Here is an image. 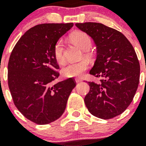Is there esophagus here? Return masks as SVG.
<instances>
[{"label": "esophagus", "mask_w": 146, "mask_h": 146, "mask_svg": "<svg viewBox=\"0 0 146 146\" xmlns=\"http://www.w3.org/2000/svg\"><path fill=\"white\" fill-rule=\"evenodd\" d=\"M75 81L76 82H80L82 81V80L80 78H79V77H77V78H75Z\"/></svg>", "instance_id": "esophagus-1"}]
</instances>
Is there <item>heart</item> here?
<instances>
[{"instance_id": "1", "label": "heart", "mask_w": 146, "mask_h": 146, "mask_svg": "<svg viewBox=\"0 0 146 146\" xmlns=\"http://www.w3.org/2000/svg\"><path fill=\"white\" fill-rule=\"evenodd\" d=\"M70 38L84 50L85 55L91 56V52L89 51L92 45L91 37L85 32L77 31L72 33ZM53 55L56 61L59 64H63L65 61L64 55V43L62 39L58 40L53 47ZM89 63L86 60H81L77 62L66 63L61 69L62 74L66 77H81L85 72L88 69Z\"/></svg>"}]
</instances>
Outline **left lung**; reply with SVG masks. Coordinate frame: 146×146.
Instances as JSON below:
<instances>
[{
    "instance_id": "1",
    "label": "left lung",
    "mask_w": 146,
    "mask_h": 146,
    "mask_svg": "<svg viewBox=\"0 0 146 146\" xmlns=\"http://www.w3.org/2000/svg\"><path fill=\"white\" fill-rule=\"evenodd\" d=\"M75 25L90 36L97 47V58L90 74L99 81L88 82L86 108L102 119L119 115L131 104L139 85L140 67L135 49L123 33L102 23Z\"/></svg>"
}]
</instances>
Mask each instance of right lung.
Here are the masks:
<instances>
[{
  "label": "right lung",
  "mask_w": 146,
  "mask_h": 146,
  "mask_svg": "<svg viewBox=\"0 0 146 146\" xmlns=\"http://www.w3.org/2000/svg\"><path fill=\"white\" fill-rule=\"evenodd\" d=\"M72 26L73 23L36 25L22 36L10 55L8 85L14 104L37 124H47L60 118L76 86L72 78L53 83L60 75L54 45Z\"/></svg>",
  "instance_id": "1"
}]
</instances>
